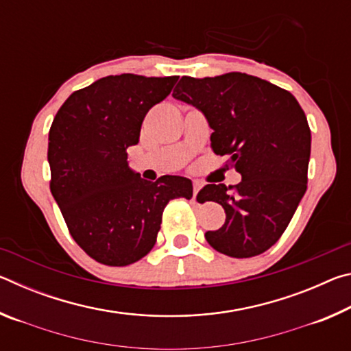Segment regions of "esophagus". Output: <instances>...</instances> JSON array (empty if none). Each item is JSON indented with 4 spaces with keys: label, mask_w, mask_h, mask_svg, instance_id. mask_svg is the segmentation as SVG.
<instances>
[{
    "label": "esophagus",
    "mask_w": 351,
    "mask_h": 351,
    "mask_svg": "<svg viewBox=\"0 0 351 351\" xmlns=\"http://www.w3.org/2000/svg\"><path fill=\"white\" fill-rule=\"evenodd\" d=\"M201 187H203V182H201V181H193V199L197 198V195H198V192L201 190Z\"/></svg>",
    "instance_id": "1"
}]
</instances>
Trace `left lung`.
<instances>
[{
    "instance_id": "left-lung-1",
    "label": "left lung",
    "mask_w": 351,
    "mask_h": 351,
    "mask_svg": "<svg viewBox=\"0 0 351 351\" xmlns=\"http://www.w3.org/2000/svg\"><path fill=\"white\" fill-rule=\"evenodd\" d=\"M203 112L213 130L210 147L228 154L226 167L241 175L235 187L207 184L197 199L217 201L226 212L206 240L218 252L247 258L280 239L306 192L311 132L295 97L243 73L182 77L173 94Z\"/></svg>"
}]
</instances>
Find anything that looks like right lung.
Returning a JSON list of instances; mask_svg holds the SVG:
<instances>
[{"mask_svg":"<svg viewBox=\"0 0 351 351\" xmlns=\"http://www.w3.org/2000/svg\"><path fill=\"white\" fill-rule=\"evenodd\" d=\"M180 77L108 75L71 94L49 130L51 193L73 239L99 263L127 266L152 251L164 207L193 195L184 176L142 180L127 148Z\"/></svg>","mask_w":351,"mask_h":351,"instance_id":"1","label":"right lung"}]
</instances>
